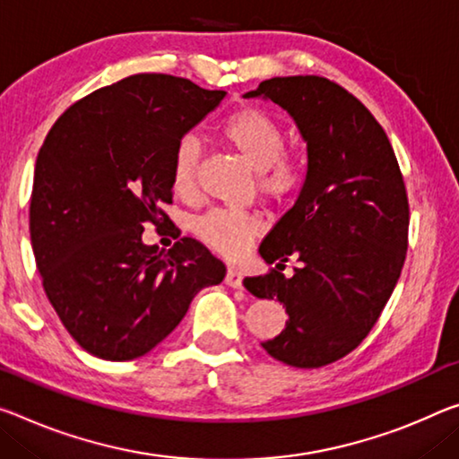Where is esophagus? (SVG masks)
<instances>
[{
    "label": "esophagus",
    "instance_id": "34e87169",
    "mask_svg": "<svg viewBox=\"0 0 459 459\" xmlns=\"http://www.w3.org/2000/svg\"><path fill=\"white\" fill-rule=\"evenodd\" d=\"M224 283H227V286H230V288H235V290H241L243 288V273L235 267H229Z\"/></svg>",
    "mask_w": 459,
    "mask_h": 459
}]
</instances>
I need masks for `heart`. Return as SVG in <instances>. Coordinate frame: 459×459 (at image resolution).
<instances>
[{
  "label": "heart",
  "instance_id": "1",
  "mask_svg": "<svg viewBox=\"0 0 459 459\" xmlns=\"http://www.w3.org/2000/svg\"><path fill=\"white\" fill-rule=\"evenodd\" d=\"M218 138L257 171L259 192L269 200H288L302 184V165L283 151L286 138L272 116L257 108H238L218 125ZM200 147L184 138L171 159V186L178 195H192L198 181ZM192 235L227 259H238L259 235L255 214L237 210H210L190 222Z\"/></svg>",
  "mask_w": 459,
  "mask_h": 459
}]
</instances>
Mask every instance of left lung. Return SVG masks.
I'll list each match as a JSON object with an SVG mask.
<instances>
[{
    "instance_id": "left-lung-1",
    "label": "left lung",
    "mask_w": 459,
    "mask_h": 459,
    "mask_svg": "<svg viewBox=\"0 0 459 459\" xmlns=\"http://www.w3.org/2000/svg\"><path fill=\"white\" fill-rule=\"evenodd\" d=\"M245 98L283 108L307 143V176L294 206L259 247L275 269L245 278L257 298H278L288 321L265 351L294 368L345 358L382 315L403 272L409 200L384 128L358 98L316 75L273 77ZM290 255L301 265L281 273Z\"/></svg>"
}]
</instances>
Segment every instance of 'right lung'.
I'll use <instances>...</instances> for the list:
<instances>
[{"label": "right lung", "mask_w": 459, "mask_h": 459, "mask_svg": "<svg viewBox=\"0 0 459 459\" xmlns=\"http://www.w3.org/2000/svg\"><path fill=\"white\" fill-rule=\"evenodd\" d=\"M224 96L141 73L79 100L50 128L34 167L32 251L48 302L87 353L141 358L202 288L224 280L222 261L190 237L169 251L143 243L144 222H167L176 147Z\"/></svg>", "instance_id": "right-lung-1"}]
</instances>
